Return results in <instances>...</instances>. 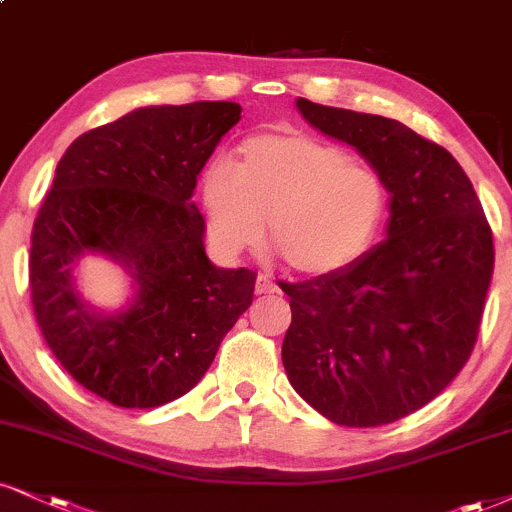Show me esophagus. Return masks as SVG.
<instances>
[{"label":"esophagus","instance_id":"1","mask_svg":"<svg viewBox=\"0 0 512 512\" xmlns=\"http://www.w3.org/2000/svg\"><path fill=\"white\" fill-rule=\"evenodd\" d=\"M254 289H256V294H273L277 287H275V282L270 280L268 275L261 273V275L256 277V287Z\"/></svg>","mask_w":512,"mask_h":512}]
</instances>
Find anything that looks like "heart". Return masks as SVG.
Segmentation results:
<instances>
[{"label": "heart", "instance_id": "obj_1", "mask_svg": "<svg viewBox=\"0 0 512 512\" xmlns=\"http://www.w3.org/2000/svg\"><path fill=\"white\" fill-rule=\"evenodd\" d=\"M208 237L235 256L270 244L287 268L330 275L349 268L382 232L389 211L387 182L351 163L334 144L308 135L266 132L244 140L235 159L213 163L199 182Z\"/></svg>", "mask_w": 512, "mask_h": 512}]
</instances>
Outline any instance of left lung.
<instances>
[{"label": "left lung", "instance_id": "obj_1", "mask_svg": "<svg viewBox=\"0 0 512 512\" xmlns=\"http://www.w3.org/2000/svg\"><path fill=\"white\" fill-rule=\"evenodd\" d=\"M325 135L356 147L391 192L387 239L330 275L280 282L292 387L337 425L380 427L430 403L468 363L482 325L494 237L458 161L372 113L296 99Z\"/></svg>", "mask_w": 512, "mask_h": 512}]
</instances>
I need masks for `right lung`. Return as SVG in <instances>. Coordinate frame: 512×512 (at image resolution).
Listing matches in <instances>:
<instances>
[{"label": "right lung", "mask_w": 512, "mask_h": 512, "mask_svg": "<svg viewBox=\"0 0 512 512\" xmlns=\"http://www.w3.org/2000/svg\"><path fill=\"white\" fill-rule=\"evenodd\" d=\"M242 118L235 102L147 106L80 135L61 156L30 237L35 320L68 375L118 408L180 399L254 299V270L206 258L197 175ZM116 257L136 277L128 312L82 305L72 263Z\"/></svg>", "instance_id": "right-lung-1"}]
</instances>
